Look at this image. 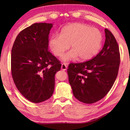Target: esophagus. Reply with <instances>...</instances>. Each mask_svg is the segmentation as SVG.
<instances>
[{
	"instance_id": "1",
	"label": "esophagus",
	"mask_w": 130,
	"mask_h": 130,
	"mask_svg": "<svg viewBox=\"0 0 130 130\" xmlns=\"http://www.w3.org/2000/svg\"><path fill=\"white\" fill-rule=\"evenodd\" d=\"M61 69L62 70H66L67 69V66L65 63H62L61 65Z\"/></svg>"
}]
</instances>
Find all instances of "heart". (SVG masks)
<instances>
[{"mask_svg": "<svg viewBox=\"0 0 130 130\" xmlns=\"http://www.w3.org/2000/svg\"><path fill=\"white\" fill-rule=\"evenodd\" d=\"M103 37L96 28L81 23H73L65 27L60 35H52L49 46L55 56L60 57L69 47L71 48L62 57L64 62L79 59L85 61L92 59L100 49Z\"/></svg>", "mask_w": 130, "mask_h": 130, "instance_id": "1", "label": "heart"}]
</instances>
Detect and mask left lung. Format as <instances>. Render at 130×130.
Returning <instances> with one entry per match:
<instances>
[{"label": "left lung", "mask_w": 130, "mask_h": 130, "mask_svg": "<svg viewBox=\"0 0 130 130\" xmlns=\"http://www.w3.org/2000/svg\"><path fill=\"white\" fill-rule=\"evenodd\" d=\"M104 45L93 59L69 65V82L74 96L83 103L91 104L108 93L117 78L120 63L119 47L114 36L105 29Z\"/></svg>", "instance_id": "left-lung-1"}]
</instances>
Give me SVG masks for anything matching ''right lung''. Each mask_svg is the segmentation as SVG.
<instances>
[{"label": "right lung", "instance_id": "1", "mask_svg": "<svg viewBox=\"0 0 130 130\" xmlns=\"http://www.w3.org/2000/svg\"><path fill=\"white\" fill-rule=\"evenodd\" d=\"M52 23H36L17 36L12 49L13 81L22 95L35 103L49 99L54 93L55 75L60 61L48 51Z\"/></svg>", "mask_w": 130, "mask_h": 130}]
</instances>
